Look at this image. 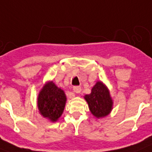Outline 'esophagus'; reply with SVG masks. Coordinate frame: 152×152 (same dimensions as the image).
<instances>
[{
    "instance_id": "1",
    "label": "esophagus",
    "mask_w": 152,
    "mask_h": 152,
    "mask_svg": "<svg viewBox=\"0 0 152 152\" xmlns=\"http://www.w3.org/2000/svg\"><path fill=\"white\" fill-rule=\"evenodd\" d=\"M73 91H74V92L75 93H80L81 91V88L80 87V86H75L73 88Z\"/></svg>"
}]
</instances>
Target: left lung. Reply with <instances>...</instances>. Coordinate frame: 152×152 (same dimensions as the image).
I'll return each mask as SVG.
<instances>
[{"label": "left lung", "instance_id": "1", "mask_svg": "<svg viewBox=\"0 0 152 152\" xmlns=\"http://www.w3.org/2000/svg\"><path fill=\"white\" fill-rule=\"evenodd\" d=\"M84 99L91 113L96 118H102L110 113L113 101L108 89L102 82H97L91 89V93L86 95Z\"/></svg>", "mask_w": 152, "mask_h": 152}]
</instances>
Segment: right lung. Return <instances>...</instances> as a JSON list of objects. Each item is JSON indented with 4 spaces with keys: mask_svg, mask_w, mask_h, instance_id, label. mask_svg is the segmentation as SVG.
Returning <instances> with one entry per match:
<instances>
[{
    "mask_svg": "<svg viewBox=\"0 0 152 152\" xmlns=\"http://www.w3.org/2000/svg\"><path fill=\"white\" fill-rule=\"evenodd\" d=\"M66 102V96L61 88L53 82L44 86L38 98L39 112L44 118L56 121L61 116Z\"/></svg>",
    "mask_w": 152,
    "mask_h": 152,
    "instance_id": "1",
    "label": "right lung"
}]
</instances>
